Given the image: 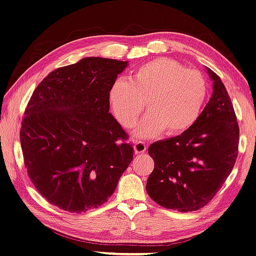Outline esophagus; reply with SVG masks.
I'll return each mask as SVG.
<instances>
[{"mask_svg":"<svg viewBox=\"0 0 256 256\" xmlns=\"http://www.w3.org/2000/svg\"><path fill=\"white\" fill-rule=\"evenodd\" d=\"M134 150L136 154H142V153H144L147 151V146H146L144 142L142 140H135Z\"/></svg>","mask_w":256,"mask_h":256,"instance_id":"obj_1","label":"esophagus"}]
</instances>
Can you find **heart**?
<instances>
[{
	"label": "heart",
	"mask_w": 256,
	"mask_h": 256,
	"mask_svg": "<svg viewBox=\"0 0 256 256\" xmlns=\"http://www.w3.org/2000/svg\"><path fill=\"white\" fill-rule=\"evenodd\" d=\"M206 96L207 84L202 72L186 70L170 58H158L138 68L130 80H116L109 90V102L116 120L128 128L147 100L150 112L136 133L151 137L163 130L166 135L188 130L198 118Z\"/></svg>",
	"instance_id": "obj_1"
}]
</instances>
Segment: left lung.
Wrapping results in <instances>:
<instances>
[{"instance_id": "8db88e82", "label": "left lung", "mask_w": 256, "mask_h": 256, "mask_svg": "<svg viewBox=\"0 0 256 256\" xmlns=\"http://www.w3.org/2000/svg\"><path fill=\"white\" fill-rule=\"evenodd\" d=\"M214 92L196 121L179 136L150 144L154 170L147 192L180 212L206 206L228 179L238 156L239 126L221 78L207 68Z\"/></svg>"}]
</instances>
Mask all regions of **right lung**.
Masks as SVG:
<instances>
[{
    "label": "right lung",
    "instance_id": "1",
    "mask_svg": "<svg viewBox=\"0 0 256 256\" xmlns=\"http://www.w3.org/2000/svg\"><path fill=\"white\" fill-rule=\"evenodd\" d=\"M126 65L91 56L56 68L26 105L20 142L28 178L64 211L98 208L132 162L128 135L109 112V90Z\"/></svg>",
    "mask_w": 256,
    "mask_h": 256
}]
</instances>
